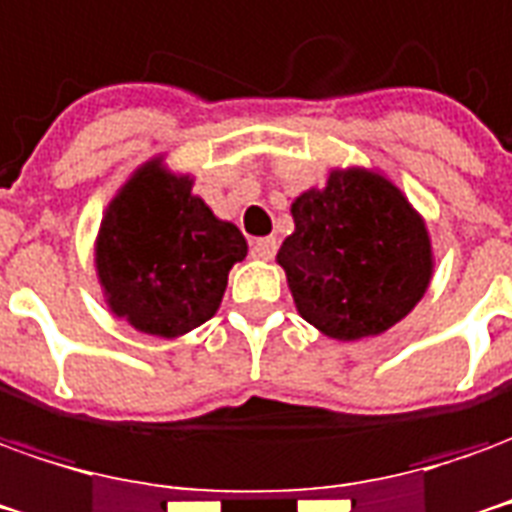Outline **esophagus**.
<instances>
[{"instance_id":"1","label":"esophagus","mask_w":512,"mask_h":512,"mask_svg":"<svg viewBox=\"0 0 512 512\" xmlns=\"http://www.w3.org/2000/svg\"><path fill=\"white\" fill-rule=\"evenodd\" d=\"M277 255V238H255L252 241V257L257 260H271Z\"/></svg>"}]
</instances>
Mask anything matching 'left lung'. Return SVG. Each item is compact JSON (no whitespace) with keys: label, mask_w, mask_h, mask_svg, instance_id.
<instances>
[{"label":"left lung","mask_w":512,"mask_h":512,"mask_svg":"<svg viewBox=\"0 0 512 512\" xmlns=\"http://www.w3.org/2000/svg\"><path fill=\"white\" fill-rule=\"evenodd\" d=\"M291 213L296 230L277 260L302 318L330 338L391 330L427 291L424 221L380 174L332 171L327 188L299 196Z\"/></svg>","instance_id":"1"}]
</instances>
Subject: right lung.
<instances>
[{
  "instance_id": "obj_1",
  "label": "right lung",
  "mask_w": 512,
  "mask_h": 512,
  "mask_svg": "<svg viewBox=\"0 0 512 512\" xmlns=\"http://www.w3.org/2000/svg\"><path fill=\"white\" fill-rule=\"evenodd\" d=\"M194 182L146 163L113 199L96 244L107 305L135 330L174 338L221 305L246 241L191 194Z\"/></svg>"
}]
</instances>
